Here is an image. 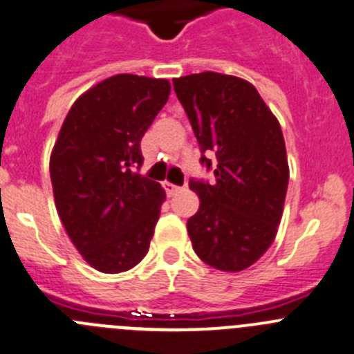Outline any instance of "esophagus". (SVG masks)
I'll return each instance as SVG.
<instances>
[{"label":"esophagus","mask_w":354,"mask_h":354,"mask_svg":"<svg viewBox=\"0 0 354 354\" xmlns=\"http://www.w3.org/2000/svg\"><path fill=\"white\" fill-rule=\"evenodd\" d=\"M164 190H166V194L167 196H174V194L178 192V190H180V187H176V185H173V183H169V181H164Z\"/></svg>","instance_id":"obj_1"}]
</instances>
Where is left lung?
<instances>
[{"instance_id":"1","label":"left lung","mask_w":354,"mask_h":354,"mask_svg":"<svg viewBox=\"0 0 354 354\" xmlns=\"http://www.w3.org/2000/svg\"><path fill=\"white\" fill-rule=\"evenodd\" d=\"M174 91L201 150L214 153V183L190 180L199 211L187 222L194 252L207 266L239 272L274 243L290 167L276 115L248 80L204 71L174 78ZM211 167V158H201Z\"/></svg>"}]
</instances>
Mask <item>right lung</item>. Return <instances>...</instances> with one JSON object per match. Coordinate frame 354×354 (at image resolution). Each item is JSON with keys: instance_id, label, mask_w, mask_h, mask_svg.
Segmentation results:
<instances>
[{"instance_id": "1", "label": "right lung", "mask_w": 354, "mask_h": 354, "mask_svg": "<svg viewBox=\"0 0 354 354\" xmlns=\"http://www.w3.org/2000/svg\"><path fill=\"white\" fill-rule=\"evenodd\" d=\"M166 78L115 75L85 91L66 115L50 153L55 207L82 259L104 274L145 259L166 192L131 169L166 104Z\"/></svg>"}]
</instances>
